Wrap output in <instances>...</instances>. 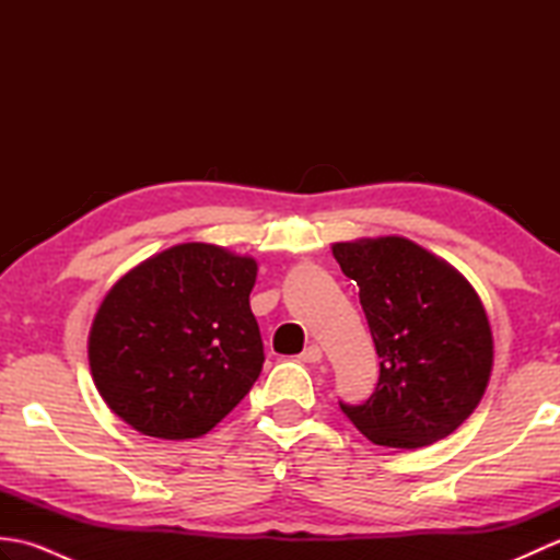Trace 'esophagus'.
Segmentation results:
<instances>
[{"instance_id": "34e87169", "label": "esophagus", "mask_w": 560, "mask_h": 560, "mask_svg": "<svg viewBox=\"0 0 560 560\" xmlns=\"http://www.w3.org/2000/svg\"><path fill=\"white\" fill-rule=\"evenodd\" d=\"M301 361H303V363H319V361H323V349H319L317 343H311V347H307V349L301 353Z\"/></svg>"}]
</instances>
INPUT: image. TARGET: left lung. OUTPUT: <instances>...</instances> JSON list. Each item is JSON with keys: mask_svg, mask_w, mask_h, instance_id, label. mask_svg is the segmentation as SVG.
Masks as SVG:
<instances>
[{"mask_svg": "<svg viewBox=\"0 0 560 560\" xmlns=\"http://www.w3.org/2000/svg\"><path fill=\"white\" fill-rule=\"evenodd\" d=\"M331 255L359 287L380 359L371 399L341 404V411L383 447L416 450L455 433L493 371V331L479 293L401 235L335 243Z\"/></svg>", "mask_w": 560, "mask_h": 560, "instance_id": "1", "label": "left lung"}]
</instances>
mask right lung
I'll list each match as a JSON object with an SVG mask.
<instances>
[{
  "label": "right lung",
  "instance_id": "add662e5",
  "mask_svg": "<svg viewBox=\"0 0 560 560\" xmlns=\"http://www.w3.org/2000/svg\"><path fill=\"white\" fill-rule=\"evenodd\" d=\"M257 261L211 243H180L122 273L89 331L98 395L135 431L209 433L259 377L265 351L249 291Z\"/></svg>",
  "mask_w": 560,
  "mask_h": 560
}]
</instances>
